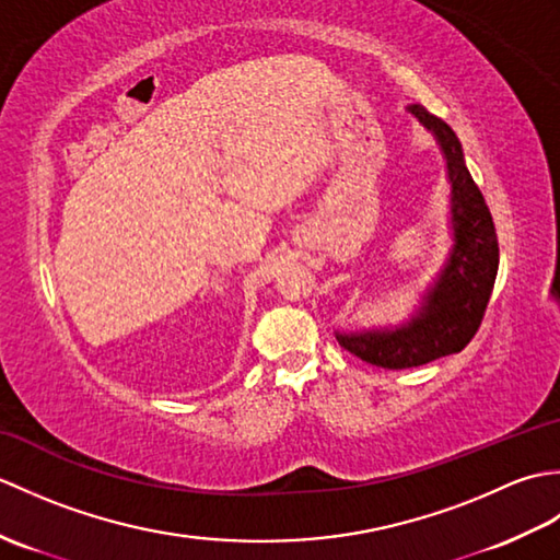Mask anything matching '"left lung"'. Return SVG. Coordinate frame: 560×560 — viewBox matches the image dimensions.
<instances>
[{"label":"left lung","mask_w":560,"mask_h":560,"mask_svg":"<svg viewBox=\"0 0 560 560\" xmlns=\"http://www.w3.org/2000/svg\"><path fill=\"white\" fill-rule=\"evenodd\" d=\"M438 141L447 163L452 249L421 307L399 327L337 331L343 349L361 361L404 371L459 353L477 335L498 273V235L486 199L464 165L457 135L423 105L407 108Z\"/></svg>","instance_id":"8db88e82"}]
</instances>
